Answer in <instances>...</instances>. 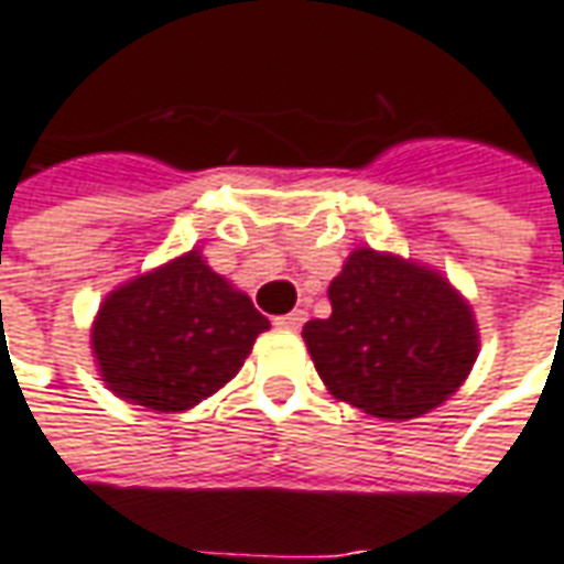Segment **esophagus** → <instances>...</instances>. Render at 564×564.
Listing matches in <instances>:
<instances>
[{
	"mask_svg": "<svg viewBox=\"0 0 564 564\" xmlns=\"http://www.w3.org/2000/svg\"><path fill=\"white\" fill-rule=\"evenodd\" d=\"M308 321V311H290V314H283V317H274V326L278 329H302V323Z\"/></svg>",
	"mask_w": 564,
	"mask_h": 564,
	"instance_id": "1",
	"label": "esophagus"
}]
</instances>
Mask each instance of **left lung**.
I'll return each instance as SVG.
<instances>
[{
	"mask_svg": "<svg viewBox=\"0 0 564 564\" xmlns=\"http://www.w3.org/2000/svg\"><path fill=\"white\" fill-rule=\"evenodd\" d=\"M329 305L302 338L329 393L366 415L419 419L474 369V308L427 265L360 247L329 283Z\"/></svg>",
	"mask_w": 564,
	"mask_h": 564,
	"instance_id": "8db88e82",
	"label": "left lung"
}]
</instances>
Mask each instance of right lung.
<instances>
[{"instance_id": "obj_1", "label": "right lung", "mask_w": 564, "mask_h": 564, "mask_svg": "<svg viewBox=\"0 0 564 564\" xmlns=\"http://www.w3.org/2000/svg\"><path fill=\"white\" fill-rule=\"evenodd\" d=\"M269 326L250 295L188 250L106 295L90 350L116 397L186 412L238 376Z\"/></svg>"}]
</instances>
